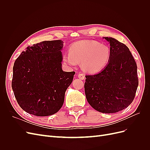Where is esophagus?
<instances>
[{"mask_svg": "<svg viewBox=\"0 0 150 150\" xmlns=\"http://www.w3.org/2000/svg\"><path fill=\"white\" fill-rule=\"evenodd\" d=\"M78 78L80 79H84L85 78V76L84 74H82V73H79L78 74Z\"/></svg>", "mask_w": 150, "mask_h": 150, "instance_id": "esophagus-1", "label": "esophagus"}]
</instances>
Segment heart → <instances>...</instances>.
Listing matches in <instances>:
<instances>
[{"mask_svg":"<svg viewBox=\"0 0 150 150\" xmlns=\"http://www.w3.org/2000/svg\"><path fill=\"white\" fill-rule=\"evenodd\" d=\"M111 58L110 49L95 40H81L72 44L69 53L63 56V61L74 66L81 61V67L91 74L97 73L105 67Z\"/></svg>","mask_w":150,"mask_h":150,"instance_id":"heart-1","label":"heart"}]
</instances>
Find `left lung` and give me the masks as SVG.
I'll return each mask as SVG.
<instances>
[{
	"label": "left lung",
	"mask_w": 150,
	"mask_h": 150,
	"mask_svg": "<svg viewBox=\"0 0 150 150\" xmlns=\"http://www.w3.org/2000/svg\"><path fill=\"white\" fill-rule=\"evenodd\" d=\"M110 45L111 58L98 74L86 75L85 94L94 110L103 113L123 110L133 102L138 86L137 66L128 47L112 38H103Z\"/></svg>",
	"instance_id": "left-lung-1"
}]
</instances>
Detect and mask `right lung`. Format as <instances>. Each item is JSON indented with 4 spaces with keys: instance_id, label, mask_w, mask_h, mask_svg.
Masks as SVG:
<instances>
[{
    "instance_id": "right-lung-1",
    "label": "right lung",
    "mask_w": 150,
    "mask_h": 150,
    "mask_svg": "<svg viewBox=\"0 0 150 150\" xmlns=\"http://www.w3.org/2000/svg\"><path fill=\"white\" fill-rule=\"evenodd\" d=\"M63 42L47 40L28 46L16 60L12 88L20 107L29 114L46 116L62 106L75 72L62 69Z\"/></svg>"
}]
</instances>
